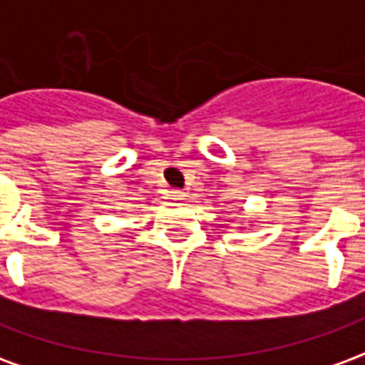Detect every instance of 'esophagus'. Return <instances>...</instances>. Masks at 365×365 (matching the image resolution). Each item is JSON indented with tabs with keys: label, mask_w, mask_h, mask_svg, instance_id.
Masks as SVG:
<instances>
[{
	"label": "esophagus",
	"mask_w": 365,
	"mask_h": 365,
	"mask_svg": "<svg viewBox=\"0 0 365 365\" xmlns=\"http://www.w3.org/2000/svg\"><path fill=\"white\" fill-rule=\"evenodd\" d=\"M168 195H170V199H172V201H182V199H185V191L170 190L168 191Z\"/></svg>",
	"instance_id": "34e87169"
}]
</instances>
